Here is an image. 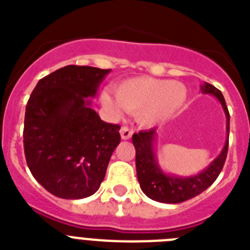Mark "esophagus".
I'll use <instances>...</instances> for the list:
<instances>
[{
  "instance_id": "obj_1",
  "label": "esophagus",
  "mask_w": 250,
  "mask_h": 250,
  "mask_svg": "<svg viewBox=\"0 0 250 250\" xmlns=\"http://www.w3.org/2000/svg\"><path fill=\"white\" fill-rule=\"evenodd\" d=\"M120 134H121V139H123V140H129L132 135V130L127 126H123L120 129Z\"/></svg>"
}]
</instances>
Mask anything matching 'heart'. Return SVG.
<instances>
[{"label":"heart","mask_w":250,"mask_h":250,"mask_svg":"<svg viewBox=\"0 0 250 250\" xmlns=\"http://www.w3.org/2000/svg\"><path fill=\"white\" fill-rule=\"evenodd\" d=\"M114 99L109 92L101 94L104 105L114 114H120L121 106L143 126H155L171 119L184 106L188 99L187 86L178 81L150 76L132 77L114 87Z\"/></svg>","instance_id":"1"}]
</instances>
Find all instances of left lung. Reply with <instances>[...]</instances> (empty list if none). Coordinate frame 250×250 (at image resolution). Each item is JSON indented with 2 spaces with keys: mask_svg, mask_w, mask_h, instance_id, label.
Returning a JSON list of instances; mask_svg holds the SVG:
<instances>
[{
  "mask_svg": "<svg viewBox=\"0 0 250 250\" xmlns=\"http://www.w3.org/2000/svg\"><path fill=\"white\" fill-rule=\"evenodd\" d=\"M202 94L213 95L219 101L227 118V140L220 154L198 174L189 176L174 175L165 173L159 164L156 156V129L144 130L132 135V144L136 150V175L141 190L147 198L159 203L178 204L199 195L210 187L219 176L224 167L229 144V116L224 96L210 83H204L200 86Z\"/></svg>",
  "mask_w": 250,
  "mask_h": 250,
  "instance_id": "obj_1",
  "label": "left lung"
}]
</instances>
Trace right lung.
Returning <instances> with one entry per match:
<instances>
[{
    "mask_svg": "<svg viewBox=\"0 0 250 250\" xmlns=\"http://www.w3.org/2000/svg\"><path fill=\"white\" fill-rule=\"evenodd\" d=\"M110 71L65 66L41 79L28 99L26 161L34 178L57 198L96 193L120 143V126L101 120L91 103Z\"/></svg>",
    "mask_w": 250,
    "mask_h": 250,
    "instance_id": "1",
    "label": "right lung"
}]
</instances>
